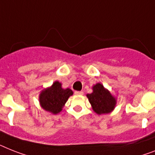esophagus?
Returning <instances> with one entry per match:
<instances>
[{"mask_svg":"<svg viewBox=\"0 0 155 155\" xmlns=\"http://www.w3.org/2000/svg\"><path fill=\"white\" fill-rule=\"evenodd\" d=\"M74 93L76 94V95H83L82 91H75Z\"/></svg>","mask_w":155,"mask_h":155,"instance_id":"obj_1","label":"esophagus"}]
</instances>
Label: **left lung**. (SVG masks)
Wrapping results in <instances>:
<instances>
[{
	"instance_id": "1",
	"label": "left lung",
	"mask_w": 155,
	"mask_h": 155,
	"mask_svg": "<svg viewBox=\"0 0 155 155\" xmlns=\"http://www.w3.org/2000/svg\"><path fill=\"white\" fill-rule=\"evenodd\" d=\"M86 96L93 110L98 115L109 113L116 107V98L101 83L93 85V93Z\"/></svg>"
}]
</instances>
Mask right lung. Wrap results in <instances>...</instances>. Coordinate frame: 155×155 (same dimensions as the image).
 Returning a JSON list of instances; mask_svg holds the SVG:
<instances>
[{
  "label": "right lung",
  "mask_w": 155,
  "mask_h": 155,
  "mask_svg": "<svg viewBox=\"0 0 155 155\" xmlns=\"http://www.w3.org/2000/svg\"><path fill=\"white\" fill-rule=\"evenodd\" d=\"M73 95L70 89H62L59 81H54L51 87L42 90L39 94L41 107L52 114H58L62 110L68 98Z\"/></svg>",
  "instance_id": "obj_1"
}]
</instances>
